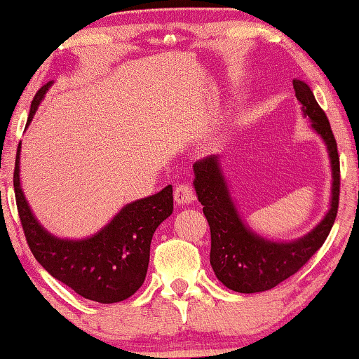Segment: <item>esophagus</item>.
<instances>
[{"mask_svg":"<svg viewBox=\"0 0 359 359\" xmlns=\"http://www.w3.org/2000/svg\"><path fill=\"white\" fill-rule=\"evenodd\" d=\"M194 199H196L194 191L189 184H186V183L176 184V188H175V201H176V203H178V204H191Z\"/></svg>","mask_w":359,"mask_h":359,"instance_id":"1","label":"esophagus"}]
</instances>
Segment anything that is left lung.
Masks as SVG:
<instances>
[{
	"mask_svg": "<svg viewBox=\"0 0 359 359\" xmlns=\"http://www.w3.org/2000/svg\"><path fill=\"white\" fill-rule=\"evenodd\" d=\"M296 97L312 129L325 142L332 163L330 210L312 232L294 242H271L253 233L230 198L227 183L215 155L196 161L194 189L210 229V264L224 286L235 292L252 294L273 289L297 273L322 247L333 227L340 198V156L328 117L302 80H294Z\"/></svg>",
	"mask_w": 359,
	"mask_h": 359,
	"instance_id": "left-lung-1",
	"label": "left lung"
}]
</instances>
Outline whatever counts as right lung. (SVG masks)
I'll list each match as a JSON object with an SVG mask.
<instances>
[{
    "label": "right lung",
    "instance_id": "1",
    "mask_svg": "<svg viewBox=\"0 0 359 359\" xmlns=\"http://www.w3.org/2000/svg\"><path fill=\"white\" fill-rule=\"evenodd\" d=\"M52 81L34 96L27 124H31ZM19 154L14 165V194L27 245L39 263L53 278L81 297L114 304L130 297L144 284L150 262V243L156 227L173 212V188L124 205L119 214L93 237L57 238L37 222L19 183Z\"/></svg>",
    "mask_w": 359,
    "mask_h": 359
}]
</instances>
